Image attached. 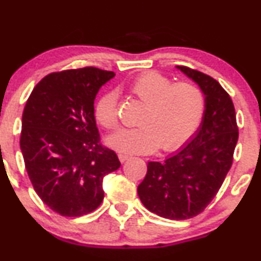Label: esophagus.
I'll return each mask as SVG.
<instances>
[{"instance_id":"obj_1","label":"esophagus","mask_w":261,"mask_h":261,"mask_svg":"<svg viewBox=\"0 0 261 261\" xmlns=\"http://www.w3.org/2000/svg\"><path fill=\"white\" fill-rule=\"evenodd\" d=\"M119 156V161H120L121 163H124V162H126V161H128V159L131 158L130 155H126V154H122V153H120V154L118 155Z\"/></svg>"}]
</instances>
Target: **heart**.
<instances>
[{"label":"heart","mask_w":261,"mask_h":261,"mask_svg":"<svg viewBox=\"0 0 261 261\" xmlns=\"http://www.w3.org/2000/svg\"><path fill=\"white\" fill-rule=\"evenodd\" d=\"M128 93L142 103L137 126L119 128L108 144L119 152L146 154L156 148L174 150L198 130L205 112V97L196 84L174 83L158 71H147L131 81ZM119 96L109 91L97 102L95 115L106 128L119 122Z\"/></svg>","instance_id":"1"}]
</instances>
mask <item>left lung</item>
<instances>
[{
  "mask_svg": "<svg viewBox=\"0 0 261 261\" xmlns=\"http://www.w3.org/2000/svg\"><path fill=\"white\" fill-rule=\"evenodd\" d=\"M205 96V112L194 137L165 162H149L144 180L137 187L149 212L186 220L200 214L214 199L233 162L238 126L233 102L209 75L177 67Z\"/></svg>",
  "mask_w": 261,
  "mask_h": 261,
  "instance_id": "8db88e82",
  "label": "left lung"
}]
</instances>
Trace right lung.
I'll return each mask as SVG.
<instances>
[{
    "label": "right lung",
    "instance_id": "right-lung-1",
    "mask_svg": "<svg viewBox=\"0 0 261 261\" xmlns=\"http://www.w3.org/2000/svg\"><path fill=\"white\" fill-rule=\"evenodd\" d=\"M115 76L95 67L51 73L34 87L21 118L20 149L34 190L62 216H83L102 203L103 178L120 168L99 142L96 95Z\"/></svg>",
    "mask_w": 261,
    "mask_h": 261
}]
</instances>
